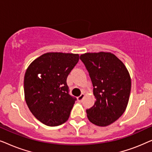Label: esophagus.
<instances>
[{
	"instance_id": "34e87169",
	"label": "esophagus",
	"mask_w": 152,
	"mask_h": 152,
	"mask_svg": "<svg viewBox=\"0 0 152 152\" xmlns=\"http://www.w3.org/2000/svg\"><path fill=\"white\" fill-rule=\"evenodd\" d=\"M84 95H85V94L84 93H82V94H81L80 96H79L78 97H77V99H78V101L79 102H81V101H82V99H84Z\"/></svg>"
}]
</instances>
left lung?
<instances>
[{
	"instance_id": "left-lung-1",
	"label": "left lung",
	"mask_w": 152,
	"mask_h": 152,
	"mask_svg": "<svg viewBox=\"0 0 152 152\" xmlns=\"http://www.w3.org/2000/svg\"><path fill=\"white\" fill-rule=\"evenodd\" d=\"M92 81L95 104L86 110L91 123L107 126L125 111L132 80L123 62L109 52L86 53L80 55Z\"/></svg>"
}]
</instances>
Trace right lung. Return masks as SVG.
I'll use <instances>...</instances> for the list:
<instances>
[{"label":"right lung","mask_w":152,"mask_h":152,"mask_svg":"<svg viewBox=\"0 0 152 152\" xmlns=\"http://www.w3.org/2000/svg\"><path fill=\"white\" fill-rule=\"evenodd\" d=\"M79 54L47 53L35 59L24 77V95L33 115L47 126L61 125L69 118L75 98L68 94L67 77Z\"/></svg>","instance_id":"obj_1"}]
</instances>
